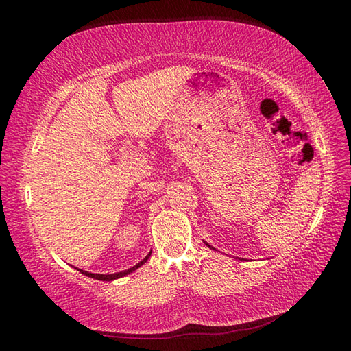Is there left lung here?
Masks as SVG:
<instances>
[{
  "mask_svg": "<svg viewBox=\"0 0 351 351\" xmlns=\"http://www.w3.org/2000/svg\"><path fill=\"white\" fill-rule=\"evenodd\" d=\"M205 244H206V246H208V247H210V246H209V244H208V243H205ZM210 249H214V247H210Z\"/></svg>",
  "mask_w": 351,
  "mask_h": 351,
  "instance_id": "8db88e82",
  "label": "left lung"
}]
</instances>
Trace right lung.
I'll list each match as a JSON object with an SVG mask.
<instances>
[{
	"instance_id": "right-lung-1",
	"label": "right lung",
	"mask_w": 351,
	"mask_h": 351,
	"mask_svg": "<svg viewBox=\"0 0 351 351\" xmlns=\"http://www.w3.org/2000/svg\"><path fill=\"white\" fill-rule=\"evenodd\" d=\"M151 253H152V252H149V254H147V256H146L143 261H141L139 263H136L134 267H132V268H129V269H125V271H121V272H115V274H107V275H104V274H92V272H88V271H83V269H77V271H80L83 275H88V277L95 278V280H99V281H112V280H117V278H121V277H124V275H127V274H130V272L136 271L137 268H141L142 265H143L147 259H149Z\"/></svg>"
}]
</instances>
